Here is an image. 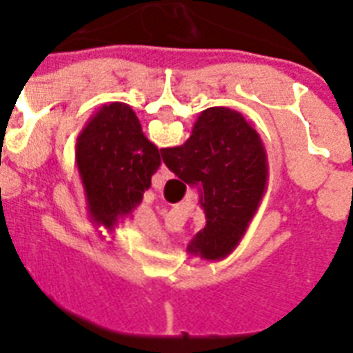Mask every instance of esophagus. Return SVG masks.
I'll use <instances>...</instances> for the list:
<instances>
[{
	"label": "esophagus",
	"mask_w": 353,
	"mask_h": 353,
	"mask_svg": "<svg viewBox=\"0 0 353 353\" xmlns=\"http://www.w3.org/2000/svg\"><path fill=\"white\" fill-rule=\"evenodd\" d=\"M172 177V172L168 170V168H166L165 165H161V168H159V179H163V181H165V179H170Z\"/></svg>",
	"instance_id": "esophagus-1"
}]
</instances>
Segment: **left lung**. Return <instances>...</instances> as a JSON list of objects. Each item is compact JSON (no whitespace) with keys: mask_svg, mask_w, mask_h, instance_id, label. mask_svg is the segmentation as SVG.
Segmentation results:
<instances>
[{"mask_svg":"<svg viewBox=\"0 0 353 353\" xmlns=\"http://www.w3.org/2000/svg\"><path fill=\"white\" fill-rule=\"evenodd\" d=\"M161 165L159 150L144 137L132 108L102 106L77 139V166L97 225L113 231L141 203Z\"/></svg>","mask_w":353,"mask_h":353,"instance_id":"obj_1","label":"left lung"}]
</instances>
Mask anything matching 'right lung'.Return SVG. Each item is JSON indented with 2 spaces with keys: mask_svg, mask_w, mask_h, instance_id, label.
Masks as SVG:
<instances>
[{
  "mask_svg": "<svg viewBox=\"0 0 353 353\" xmlns=\"http://www.w3.org/2000/svg\"><path fill=\"white\" fill-rule=\"evenodd\" d=\"M161 155L179 179L199 188L207 225L194 236L188 252L205 260L231 254L268 185V155L256 130L231 108H209L187 143Z\"/></svg>",
  "mask_w": 353,
  "mask_h": 353,
  "instance_id": "1",
  "label": "right lung"
}]
</instances>
